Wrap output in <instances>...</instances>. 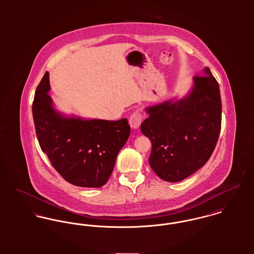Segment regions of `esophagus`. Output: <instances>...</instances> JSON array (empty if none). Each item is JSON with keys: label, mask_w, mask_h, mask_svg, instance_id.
<instances>
[{"label": "esophagus", "mask_w": 254, "mask_h": 254, "mask_svg": "<svg viewBox=\"0 0 254 254\" xmlns=\"http://www.w3.org/2000/svg\"><path fill=\"white\" fill-rule=\"evenodd\" d=\"M142 121H143V114L139 110H136L135 112H133L129 118V124L134 129L139 128Z\"/></svg>", "instance_id": "34e87169"}]
</instances>
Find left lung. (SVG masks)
Instances as JSON below:
<instances>
[{"instance_id": "left-lung-1", "label": "left lung", "mask_w": 254, "mask_h": 254, "mask_svg": "<svg viewBox=\"0 0 254 254\" xmlns=\"http://www.w3.org/2000/svg\"><path fill=\"white\" fill-rule=\"evenodd\" d=\"M141 125L151 142L149 165L162 180L179 182L193 174L210 158L221 131L219 84L208 67L193 76L188 97L146 109Z\"/></svg>"}]
</instances>
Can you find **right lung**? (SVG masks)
Instances as JSON below:
<instances>
[{"mask_svg": "<svg viewBox=\"0 0 254 254\" xmlns=\"http://www.w3.org/2000/svg\"><path fill=\"white\" fill-rule=\"evenodd\" d=\"M49 72L37 87L32 113L37 139L65 181L99 188L109 180L119 150L130 135L126 118L117 121L66 118L52 106Z\"/></svg>", "mask_w": 254, "mask_h": 254, "instance_id": "add662e5", "label": "right lung"}]
</instances>
